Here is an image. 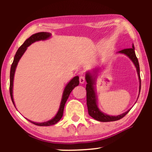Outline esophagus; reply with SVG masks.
I'll list each match as a JSON object with an SVG mask.
<instances>
[{
    "label": "esophagus",
    "instance_id": "obj_1",
    "mask_svg": "<svg viewBox=\"0 0 152 152\" xmlns=\"http://www.w3.org/2000/svg\"><path fill=\"white\" fill-rule=\"evenodd\" d=\"M79 80H80V84H84L85 82V77L84 75H80Z\"/></svg>",
    "mask_w": 152,
    "mask_h": 152
}]
</instances>
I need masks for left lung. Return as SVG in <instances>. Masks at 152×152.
<instances>
[{
	"mask_svg": "<svg viewBox=\"0 0 152 152\" xmlns=\"http://www.w3.org/2000/svg\"><path fill=\"white\" fill-rule=\"evenodd\" d=\"M134 44L132 45V48H126L118 52L120 53H122L126 55L129 59L133 61L134 64L135 66L136 67L137 72L138 75V79L139 82H140V86H139V93L140 92L141 88V80L140 76V66H139V63L138 58L136 57V53L134 51ZM96 71V70H95ZM86 80L87 82L86 90V104L87 107H88V112L89 115H91L93 118L95 120H97L99 122H112V121H116V120H119L125 116L126 114L129 113V111H126L125 113L121 114V115H117V116H111L107 114L104 113L102 112L99 108L97 107V97L95 93V88L93 85L95 84V77L91 75L89 72H87L86 74ZM139 97V96H138Z\"/></svg>",
	"mask_w": 152,
	"mask_h": 152,
	"instance_id": "8db88e82",
	"label": "left lung"
}]
</instances>
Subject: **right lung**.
<instances>
[{
  "mask_svg": "<svg viewBox=\"0 0 152 152\" xmlns=\"http://www.w3.org/2000/svg\"><path fill=\"white\" fill-rule=\"evenodd\" d=\"M51 36L50 33L45 32H38L36 33V34H33L31 36L30 38L26 39L23 43V44L21 45L19 48L18 49L17 52H16L15 56H14L13 63L12 64L11 69H10V96H11V99L12 102H13L14 107H15V104H14V99H13V95H12V93H13V81H14V73H15L16 68L17 66L18 62L19 61L20 57H22V55H23L25 52L27 50V48H28L29 45H30L32 43H33L35 41H41V40H45V39H48ZM79 83H80V81H79V77L76 76L72 79L70 81L69 83L66 85V86L64 88L63 95H62V99L61 104H60V107L59 109V111H58L57 115H56L55 117H54L53 119L50 120H48L47 122H41V123H37V122H34L31 120H29L30 122H32L35 125L37 126H50L53 125L56 123H57L58 122L61 120V118L63 116V113H64V106H65V104L67 101V99L69 97L70 93H71L75 87L78 86Z\"/></svg>",
  "mask_w": 152,
  "mask_h": 152,
  "instance_id": "obj_1",
  "label": "right lung"
}]
</instances>
